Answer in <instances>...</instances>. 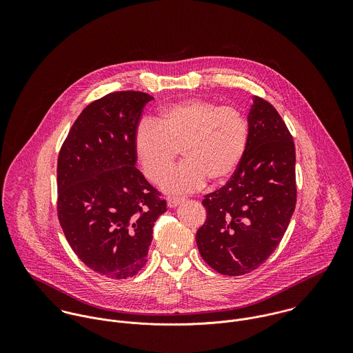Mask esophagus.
<instances>
[{"instance_id":"34e87169","label":"esophagus","mask_w":353,"mask_h":353,"mask_svg":"<svg viewBox=\"0 0 353 353\" xmlns=\"http://www.w3.org/2000/svg\"><path fill=\"white\" fill-rule=\"evenodd\" d=\"M185 199H182V197H167V205L170 206V208H175V206H178L181 202H183Z\"/></svg>"}]
</instances>
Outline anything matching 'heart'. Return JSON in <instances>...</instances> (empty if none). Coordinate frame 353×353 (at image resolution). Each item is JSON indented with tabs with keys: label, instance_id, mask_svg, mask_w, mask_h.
Segmentation results:
<instances>
[{
	"label": "heart",
	"instance_id": "b5f03b06",
	"mask_svg": "<svg viewBox=\"0 0 353 353\" xmlns=\"http://www.w3.org/2000/svg\"><path fill=\"white\" fill-rule=\"evenodd\" d=\"M248 143L249 123L241 110L203 99L164 107L156 121L141 119L133 137L141 170L154 183L182 150L186 160L163 179V189L170 193L194 192L208 179L225 182L241 165Z\"/></svg>",
	"mask_w": 353,
	"mask_h": 353
}]
</instances>
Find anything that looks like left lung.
I'll list each match as a JSON object with an SVG mask.
<instances>
[{"label":"left lung","mask_w":353,"mask_h":353,"mask_svg":"<svg viewBox=\"0 0 353 353\" xmlns=\"http://www.w3.org/2000/svg\"><path fill=\"white\" fill-rule=\"evenodd\" d=\"M294 139L277 112L254 97L245 157L219 190L203 197L196 241L203 261L225 276L259 268L281 242L296 205Z\"/></svg>","instance_id":"obj_1"}]
</instances>
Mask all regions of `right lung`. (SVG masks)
Segmentation results:
<instances>
[{"mask_svg":"<svg viewBox=\"0 0 353 353\" xmlns=\"http://www.w3.org/2000/svg\"><path fill=\"white\" fill-rule=\"evenodd\" d=\"M153 98L118 91L90 103L70 128L57 163V214L68 243L94 272L114 280L147 263L165 200L136 167L133 137Z\"/></svg>","mask_w":353,"mask_h":353,"instance_id":"add662e5","label":"right lung"}]
</instances>
